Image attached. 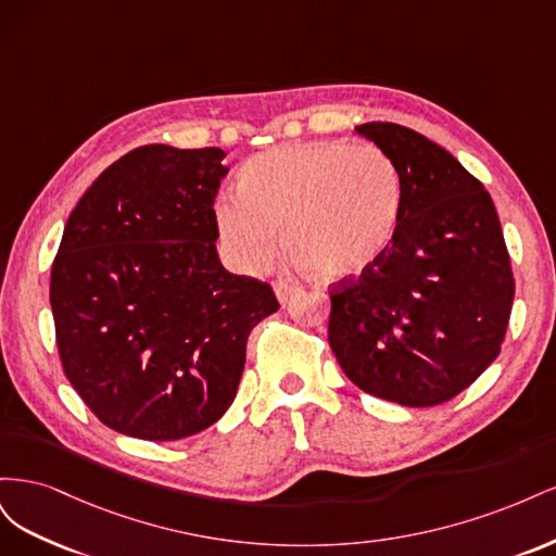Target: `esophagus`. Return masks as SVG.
Returning <instances> with one entry per match:
<instances>
[{
  "label": "esophagus",
  "mask_w": 556,
  "mask_h": 556,
  "mask_svg": "<svg viewBox=\"0 0 556 556\" xmlns=\"http://www.w3.org/2000/svg\"><path fill=\"white\" fill-rule=\"evenodd\" d=\"M274 290H276V296H278L280 304H288V301L299 292V285H294L290 280H276Z\"/></svg>",
  "instance_id": "1"
}]
</instances>
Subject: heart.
I'll return each mask as SVG.
<instances>
[{
	"label": "heart",
	"mask_w": 556,
	"mask_h": 556,
	"mask_svg": "<svg viewBox=\"0 0 556 556\" xmlns=\"http://www.w3.org/2000/svg\"><path fill=\"white\" fill-rule=\"evenodd\" d=\"M403 211L396 162L374 143L301 141L252 160L241 194H225L215 220L229 252L245 266L285 248L323 280L374 266L390 248Z\"/></svg>",
	"instance_id": "b5f03b06"
}]
</instances>
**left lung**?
<instances>
[{"mask_svg": "<svg viewBox=\"0 0 556 556\" xmlns=\"http://www.w3.org/2000/svg\"><path fill=\"white\" fill-rule=\"evenodd\" d=\"M357 131L390 155L403 211L384 255L329 285V345L366 394L439 406L501 352L515 278L494 201L445 148L394 123Z\"/></svg>", "mask_w": 556, "mask_h": 556, "instance_id": "8db88e82", "label": "left lung"}]
</instances>
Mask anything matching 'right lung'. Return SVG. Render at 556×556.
I'll use <instances>...</instances> for the list:
<instances>
[{"label":"right lung","instance_id":"1","mask_svg":"<svg viewBox=\"0 0 556 556\" xmlns=\"http://www.w3.org/2000/svg\"><path fill=\"white\" fill-rule=\"evenodd\" d=\"M220 148L143 146L113 162L66 220L50 308L66 378L99 422L180 441L231 406L271 285L217 260Z\"/></svg>","mask_w":556,"mask_h":556}]
</instances>
